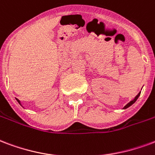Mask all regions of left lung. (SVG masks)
<instances>
[{"label": "left lung", "instance_id": "1", "mask_svg": "<svg viewBox=\"0 0 155 155\" xmlns=\"http://www.w3.org/2000/svg\"><path fill=\"white\" fill-rule=\"evenodd\" d=\"M140 92L138 94L136 95V97H135V98H134L133 100H131V101H130V102H129V103H128V104H127V105H126V106L124 107H123V109H126V108H127V107H130V106H131V105H132L133 104H135V103H136V101L137 100L139 97H140Z\"/></svg>", "mask_w": 155, "mask_h": 155}]
</instances>
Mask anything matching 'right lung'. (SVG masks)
<instances>
[{
	"mask_svg": "<svg viewBox=\"0 0 155 155\" xmlns=\"http://www.w3.org/2000/svg\"><path fill=\"white\" fill-rule=\"evenodd\" d=\"M16 100H17V102H18V103H19V104H20V105H21V103H20V101H19V99H18V98H16ZM21 106H22V105H21Z\"/></svg>",
	"mask_w": 155,
	"mask_h": 155,
	"instance_id": "add662e5",
	"label": "right lung"
}]
</instances>
